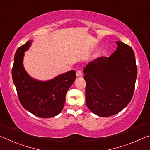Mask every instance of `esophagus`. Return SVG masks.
<instances>
[{"label":"esophagus","instance_id":"obj_1","mask_svg":"<svg viewBox=\"0 0 150 150\" xmlns=\"http://www.w3.org/2000/svg\"><path fill=\"white\" fill-rule=\"evenodd\" d=\"M76 75H77V77H82L83 76V73L81 71L78 70L77 73H76Z\"/></svg>","mask_w":150,"mask_h":150}]
</instances>
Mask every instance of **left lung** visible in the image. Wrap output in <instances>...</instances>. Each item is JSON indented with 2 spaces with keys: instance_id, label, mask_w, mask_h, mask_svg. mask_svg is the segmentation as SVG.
I'll list each match as a JSON object with an SVG mask.
<instances>
[{
  "instance_id": "obj_1",
  "label": "left lung",
  "mask_w": 150,
  "mask_h": 150,
  "mask_svg": "<svg viewBox=\"0 0 150 150\" xmlns=\"http://www.w3.org/2000/svg\"><path fill=\"white\" fill-rule=\"evenodd\" d=\"M118 47L110 57H100L84 68L85 99L95 115L108 117L118 113L132 98L137 66L132 47L116 42Z\"/></svg>"
}]
</instances>
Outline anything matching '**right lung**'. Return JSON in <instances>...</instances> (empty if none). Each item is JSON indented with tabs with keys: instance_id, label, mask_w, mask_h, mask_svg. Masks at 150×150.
I'll list each match as a JSON object with an SVG mask.
<instances>
[{
	"instance_id": "add662e5",
	"label": "right lung",
	"mask_w": 150,
	"mask_h": 150,
	"mask_svg": "<svg viewBox=\"0 0 150 150\" xmlns=\"http://www.w3.org/2000/svg\"><path fill=\"white\" fill-rule=\"evenodd\" d=\"M32 41L27 42L16 50L14 55L12 76L18 96L22 106L40 118H51L63 110L67 91L76 79L74 70L69 71L54 79L41 81L32 78L23 66L24 52Z\"/></svg>"
}]
</instances>
